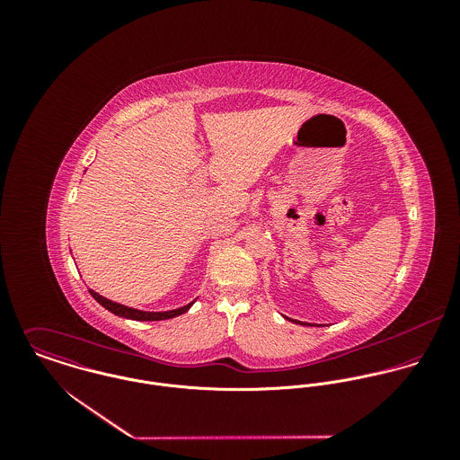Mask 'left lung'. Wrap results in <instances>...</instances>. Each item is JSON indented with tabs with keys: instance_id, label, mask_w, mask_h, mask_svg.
Instances as JSON below:
<instances>
[{
	"instance_id": "left-lung-1",
	"label": "left lung",
	"mask_w": 460,
	"mask_h": 460,
	"mask_svg": "<svg viewBox=\"0 0 460 460\" xmlns=\"http://www.w3.org/2000/svg\"><path fill=\"white\" fill-rule=\"evenodd\" d=\"M292 323H296V324H303V326H312V324H308V323H301V321H292Z\"/></svg>"
}]
</instances>
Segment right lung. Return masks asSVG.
Listing matches in <instances>:
<instances>
[{
    "label": "right lung",
    "mask_w": 460,
    "mask_h": 460,
    "mask_svg": "<svg viewBox=\"0 0 460 460\" xmlns=\"http://www.w3.org/2000/svg\"><path fill=\"white\" fill-rule=\"evenodd\" d=\"M88 290H90L92 297H93L99 305H102L106 310H110L111 314L119 315V317H124V319L143 321V323H145V321H166V319H173V317H177V315L186 314V312L193 306V303H195V301H193V303H190V305H186V306H181V308H177V310H168V312H143V310H136V308H131V306L115 303V301H111V299H108V297L97 294V292L92 290V288H88Z\"/></svg>",
    "instance_id": "add662e5"
}]
</instances>
